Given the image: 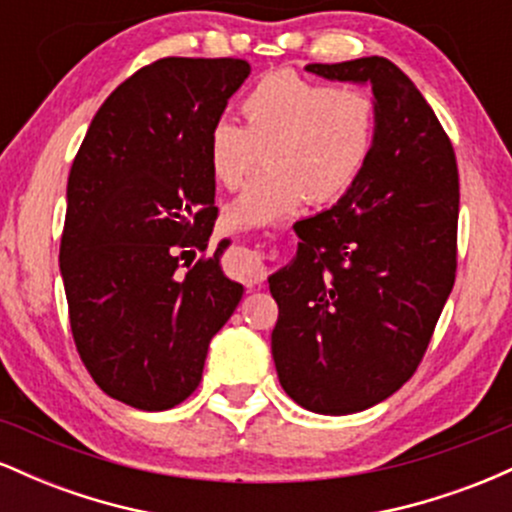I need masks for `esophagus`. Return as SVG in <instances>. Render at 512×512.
Masks as SVG:
<instances>
[{
    "label": "esophagus",
    "instance_id": "obj_1",
    "mask_svg": "<svg viewBox=\"0 0 512 512\" xmlns=\"http://www.w3.org/2000/svg\"><path fill=\"white\" fill-rule=\"evenodd\" d=\"M228 274L236 276L243 284L257 286L267 276V267H264L262 255L257 250L236 248L231 252V257H228Z\"/></svg>",
    "mask_w": 512,
    "mask_h": 512
}]
</instances>
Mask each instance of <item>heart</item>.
<instances>
[{"label": "heart", "mask_w": 512, "mask_h": 512, "mask_svg": "<svg viewBox=\"0 0 512 512\" xmlns=\"http://www.w3.org/2000/svg\"><path fill=\"white\" fill-rule=\"evenodd\" d=\"M233 120L209 132V166L226 190L243 187L269 149L267 178L228 207V223L267 226L303 202L330 204L351 190L378 137V103L366 88L325 86L293 72L262 76Z\"/></svg>", "instance_id": "1"}]
</instances>
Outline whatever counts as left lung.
Returning <instances> with one entry per match:
<instances>
[{"instance_id":"left-lung-1","label":"left lung","mask_w":512,"mask_h":512,"mask_svg":"<svg viewBox=\"0 0 512 512\" xmlns=\"http://www.w3.org/2000/svg\"><path fill=\"white\" fill-rule=\"evenodd\" d=\"M305 72L370 84L378 103L363 173L332 209L293 223L296 257L269 276L281 387L303 409L344 416L395 395L426 354L455 284L460 182L448 134L397 64Z\"/></svg>"}]
</instances>
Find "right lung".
Listing matches in <instances>:
<instances>
[{
    "label": "right lung",
    "instance_id": "1",
    "mask_svg": "<svg viewBox=\"0 0 512 512\" xmlns=\"http://www.w3.org/2000/svg\"><path fill=\"white\" fill-rule=\"evenodd\" d=\"M248 74L231 57L149 64L110 93L74 158L60 245L74 344L105 395L134 409L197 390L243 298L221 269L231 240L191 260L219 216L209 132Z\"/></svg>",
    "mask_w": 512,
    "mask_h": 512
}]
</instances>
